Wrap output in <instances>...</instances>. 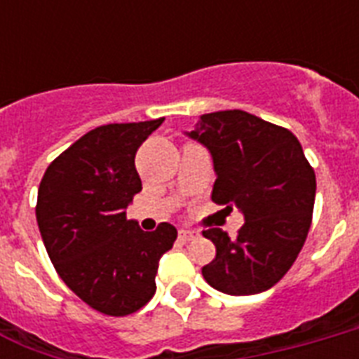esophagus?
I'll return each mask as SVG.
<instances>
[{
	"instance_id": "34e87169",
	"label": "esophagus",
	"mask_w": 359,
	"mask_h": 359,
	"mask_svg": "<svg viewBox=\"0 0 359 359\" xmlns=\"http://www.w3.org/2000/svg\"><path fill=\"white\" fill-rule=\"evenodd\" d=\"M197 236L196 231H179V240L180 242H190V240H194Z\"/></svg>"
}]
</instances>
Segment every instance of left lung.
Returning a JSON list of instances; mask_svg holds the SVG:
<instances>
[{
    "instance_id": "left-lung-1",
    "label": "left lung",
    "mask_w": 359,
    "mask_h": 359,
    "mask_svg": "<svg viewBox=\"0 0 359 359\" xmlns=\"http://www.w3.org/2000/svg\"><path fill=\"white\" fill-rule=\"evenodd\" d=\"M188 135L212 154V201L235 205L245 219L235 238L218 227L203 231L216 245L203 278L225 294L268 290L289 272L311 227L317 179L300 141L242 109L201 115Z\"/></svg>"
}]
</instances>
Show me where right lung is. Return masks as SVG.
Here are the masks:
<instances>
[{"instance_id":"obj_1","label":"right lung","mask_w":359,"mask_h":359,"mask_svg":"<svg viewBox=\"0 0 359 359\" xmlns=\"http://www.w3.org/2000/svg\"><path fill=\"white\" fill-rule=\"evenodd\" d=\"M163 123L104 124L61 152L42 177L36 224L50 261L76 296L95 311L124 317L156 292L160 257L177 229L145 233L126 207L141 191L135 152Z\"/></svg>"}]
</instances>
